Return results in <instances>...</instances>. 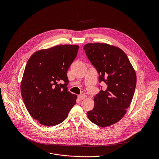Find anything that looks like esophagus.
<instances>
[{
	"label": "esophagus",
	"instance_id": "obj_1",
	"mask_svg": "<svg viewBox=\"0 0 159 159\" xmlns=\"http://www.w3.org/2000/svg\"><path fill=\"white\" fill-rule=\"evenodd\" d=\"M85 97H86V95H84V94H81V95H78V99H79V100H84V99L85 98Z\"/></svg>",
	"mask_w": 159,
	"mask_h": 159
}]
</instances>
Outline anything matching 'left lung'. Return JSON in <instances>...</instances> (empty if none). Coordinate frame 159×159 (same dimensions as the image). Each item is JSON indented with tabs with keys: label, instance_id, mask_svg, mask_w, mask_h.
<instances>
[{
	"label": "left lung",
	"instance_id": "obj_1",
	"mask_svg": "<svg viewBox=\"0 0 159 159\" xmlns=\"http://www.w3.org/2000/svg\"><path fill=\"white\" fill-rule=\"evenodd\" d=\"M86 54L99 74V82L107 89L94 97V108L88 112L89 119L101 127L119 121L126 113L135 90L136 76L126 54L119 48L107 43L84 46Z\"/></svg>",
	"mask_w": 159,
	"mask_h": 159
}]
</instances>
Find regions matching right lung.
I'll return each mask as SVG.
<instances>
[{"mask_svg":"<svg viewBox=\"0 0 159 159\" xmlns=\"http://www.w3.org/2000/svg\"><path fill=\"white\" fill-rule=\"evenodd\" d=\"M78 49L77 45H61L40 49L27 62L20 86L23 101L30 115L43 125L63 122L76 103L77 95L67 87V73Z\"/></svg>","mask_w":159,"mask_h":159,"instance_id":"right-lung-1","label":"right lung"}]
</instances>
